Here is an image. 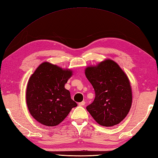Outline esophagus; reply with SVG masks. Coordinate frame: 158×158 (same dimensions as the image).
Here are the masks:
<instances>
[{
    "label": "esophagus",
    "instance_id": "esophagus-1",
    "mask_svg": "<svg viewBox=\"0 0 158 158\" xmlns=\"http://www.w3.org/2000/svg\"><path fill=\"white\" fill-rule=\"evenodd\" d=\"M85 104V101H83V102H79V106H84Z\"/></svg>",
    "mask_w": 158,
    "mask_h": 158
}]
</instances>
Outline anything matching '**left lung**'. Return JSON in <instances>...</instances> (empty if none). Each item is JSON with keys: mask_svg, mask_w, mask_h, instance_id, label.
<instances>
[{"mask_svg": "<svg viewBox=\"0 0 158 158\" xmlns=\"http://www.w3.org/2000/svg\"><path fill=\"white\" fill-rule=\"evenodd\" d=\"M85 73L96 95L86 109L102 126L110 127L120 123L132 105V89L126 74L110 60L96 66L88 67Z\"/></svg>", "mask_w": 158, "mask_h": 158, "instance_id": "1", "label": "left lung"}]
</instances>
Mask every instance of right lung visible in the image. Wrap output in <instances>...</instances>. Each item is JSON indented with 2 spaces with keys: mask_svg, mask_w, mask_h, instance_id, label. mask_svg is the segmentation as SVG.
Masks as SVG:
<instances>
[{
  "mask_svg": "<svg viewBox=\"0 0 158 158\" xmlns=\"http://www.w3.org/2000/svg\"><path fill=\"white\" fill-rule=\"evenodd\" d=\"M72 75L49 62H43L30 78L26 90V103L32 116L43 125H58L77 104L70 98L64 85Z\"/></svg>",
  "mask_w": 158,
  "mask_h": 158,
  "instance_id": "1",
  "label": "right lung"
}]
</instances>
